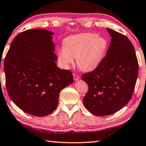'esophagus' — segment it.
I'll list each match as a JSON object with an SVG mask.
<instances>
[{
  "label": "esophagus",
  "instance_id": "esophagus-1",
  "mask_svg": "<svg viewBox=\"0 0 146 146\" xmlns=\"http://www.w3.org/2000/svg\"><path fill=\"white\" fill-rule=\"evenodd\" d=\"M73 76H74V81H78V80L80 79L79 76L77 74H74Z\"/></svg>",
  "mask_w": 146,
  "mask_h": 146
}]
</instances>
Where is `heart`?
Listing matches in <instances>:
<instances>
[{
    "mask_svg": "<svg viewBox=\"0 0 146 146\" xmlns=\"http://www.w3.org/2000/svg\"><path fill=\"white\" fill-rule=\"evenodd\" d=\"M108 48L106 38L97 33H86L71 35L64 41V47L57 50L59 62L64 68L74 64L77 58L79 68L84 72L94 71L101 64Z\"/></svg>",
    "mask_w": 146,
    "mask_h": 146,
    "instance_id": "1",
    "label": "heart"
}]
</instances>
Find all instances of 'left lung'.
<instances>
[{
  "label": "left lung",
  "mask_w": 146,
  "mask_h": 146,
  "mask_svg": "<svg viewBox=\"0 0 146 146\" xmlns=\"http://www.w3.org/2000/svg\"><path fill=\"white\" fill-rule=\"evenodd\" d=\"M111 43L101 64L82 79L88 84L84 106L96 116L119 111L132 98L138 74V62L134 46L125 35L107 28Z\"/></svg>",
  "instance_id": "obj_1"
}]
</instances>
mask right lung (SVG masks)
I'll use <instances>...</instances> for the list:
<instances>
[{"label": "right lung", "instance_id": "add662e5", "mask_svg": "<svg viewBox=\"0 0 146 146\" xmlns=\"http://www.w3.org/2000/svg\"><path fill=\"white\" fill-rule=\"evenodd\" d=\"M53 35L41 29L19 33L5 59L8 96L23 111L37 117L54 111L59 93L73 83L71 72L59 68L56 64Z\"/></svg>", "mask_w": 146, "mask_h": 146}]
</instances>
